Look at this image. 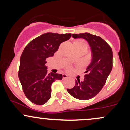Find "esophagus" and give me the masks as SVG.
<instances>
[{
    "mask_svg": "<svg viewBox=\"0 0 130 130\" xmlns=\"http://www.w3.org/2000/svg\"><path fill=\"white\" fill-rule=\"evenodd\" d=\"M62 76H63V79H65L68 78V76H67V74H65V73H63V74H62Z\"/></svg>",
    "mask_w": 130,
    "mask_h": 130,
    "instance_id": "34e87169",
    "label": "esophagus"
}]
</instances>
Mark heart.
<instances>
[{"label": "heart", "instance_id": "heart-1", "mask_svg": "<svg viewBox=\"0 0 130 130\" xmlns=\"http://www.w3.org/2000/svg\"><path fill=\"white\" fill-rule=\"evenodd\" d=\"M79 42H80V43H85V44H86V43H85L84 41H79Z\"/></svg>", "mask_w": 130, "mask_h": 130}]
</instances>
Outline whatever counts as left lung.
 <instances>
[{
	"label": "left lung",
	"instance_id": "left-lung-1",
	"mask_svg": "<svg viewBox=\"0 0 130 130\" xmlns=\"http://www.w3.org/2000/svg\"><path fill=\"white\" fill-rule=\"evenodd\" d=\"M73 38H83L89 43L92 53L90 63L87 67L84 80L75 81L67 92L73 97L86 100L95 97L106 81L112 68L113 53L111 47L101 37L89 33L72 34Z\"/></svg>",
	"mask_w": 130,
	"mask_h": 130
}]
</instances>
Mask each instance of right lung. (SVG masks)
Listing matches in <instances>:
<instances>
[{
    "mask_svg": "<svg viewBox=\"0 0 130 130\" xmlns=\"http://www.w3.org/2000/svg\"><path fill=\"white\" fill-rule=\"evenodd\" d=\"M71 36V34L46 33L32 40L24 50L18 77L24 93L33 103L45 104L51 97L52 83L62 79V74L47 73L46 59L53 57L61 43Z\"/></svg>",
    "mask_w": 130,
    "mask_h": 130,
    "instance_id": "obj_1",
    "label": "right lung"
}]
</instances>
